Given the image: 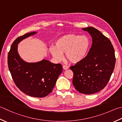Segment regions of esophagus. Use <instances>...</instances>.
Returning a JSON list of instances; mask_svg holds the SVG:
<instances>
[{"instance_id": "obj_1", "label": "esophagus", "mask_w": 122, "mask_h": 122, "mask_svg": "<svg viewBox=\"0 0 122 122\" xmlns=\"http://www.w3.org/2000/svg\"><path fill=\"white\" fill-rule=\"evenodd\" d=\"M63 69H64V70H67V69H68V66H63Z\"/></svg>"}]
</instances>
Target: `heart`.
<instances>
[{
    "label": "heart",
    "mask_w": 122,
    "mask_h": 122,
    "mask_svg": "<svg viewBox=\"0 0 122 122\" xmlns=\"http://www.w3.org/2000/svg\"><path fill=\"white\" fill-rule=\"evenodd\" d=\"M90 46V41L85 35L70 34L60 38L54 47L50 49V53L56 60H60L65 54L66 60L76 64L81 62L86 56Z\"/></svg>",
    "instance_id": "1"
}]
</instances>
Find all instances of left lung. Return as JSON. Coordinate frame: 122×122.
Returning a JSON list of instances; mask_svg holds the SVG:
<instances>
[{"mask_svg":"<svg viewBox=\"0 0 122 122\" xmlns=\"http://www.w3.org/2000/svg\"><path fill=\"white\" fill-rule=\"evenodd\" d=\"M92 36V44L83 60L70 69L73 72L72 83L81 94L90 95L103 89L115 67L114 49L108 38L93 27L82 28Z\"/></svg>","mask_w":122,"mask_h":122,"instance_id":"1","label":"left lung"}]
</instances>
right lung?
Segmentation results:
<instances>
[{"label": "right lung", "instance_id": "right-lung-1", "mask_svg": "<svg viewBox=\"0 0 122 122\" xmlns=\"http://www.w3.org/2000/svg\"><path fill=\"white\" fill-rule=\"evenodd\" d=\"M36 33H26L14 41L8 54V66L12 78L20 91L31 97L42 98L52 92L62 71V66L46 60L27 63L20 58L17 52V44Z\"/></svg>", "mask_w": 122, "mask_h": 122}]
</instances>
